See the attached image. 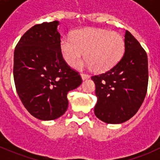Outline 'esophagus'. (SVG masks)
Here are the masks:
<instances>
[{"instance_id": "34e87169", "label": "esophagus", "mask_w": 160, "mask_h": 160, "mask_svg": "<svg viewBox=\"0 0 160 160\" xmlns=\"http://www.w3.org/2000/svg\"><path fill=\"white\" fill-rule=\"evenodd\" d=\"M81 77H82V80H87V79L90 78V75H88V74H86V73H82Z\"/></svg>"}]
</instances>
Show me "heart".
<instances>
[{
    "label": "heart",
    "mask_w": 160,
    "mask_h": 160,
    "mask_svg": "<svg viewBox=\"0 0 160 160\" xmlns=\"http://www.w3.org/2000/svg\"><path fill=\"white\" fill-rule=\"evenodd\" d=\"M63 58L72 65L82 56L84 62L73 65L77 69L93 68L98 73L112 69L121 60L125 50V42L119 33L101 29H81L60 41Z\"/></svg>",
    "instance_id": "b5f03b06"
}]
</instances>
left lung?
<instances>
[{
  "label": "left lung",
  "instance_id": "8db88e82",
  "mask_svg": "<svg viewBox=\"0 0 160 160\" xmlns=\"http://www.w3.org/2000/svg\"><path fill=\"white\" fill-rule=\"evenodd\" d=\"M125 51L112 69L92 76L97 103L94 114L106 123L119 124L138 111L147 94L148 55L129 31L124 36Z\"/></svg>",
  "mask_w": 160,
  "mask_h": 160
}]
</instances>
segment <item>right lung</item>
<instances>
[{
    "instance_id": "add662e5",
    "label": "right lung",
    "mask_w": 160,
    "mask_h": 160,
    "mask_svg": "<svg viewBox=\"0 0 160 160\" xmlns=\"http://www.w3.org/2000/svg\"><path fill=\"white\" fill-rule=\"evenodd\" d=\"M60 22H44L29 29L14 50L13 78L24 107L40 120L61 117L67 93L82 84L78 73L65 62L60 50Z\"/></svg>"
}]
</instances>
